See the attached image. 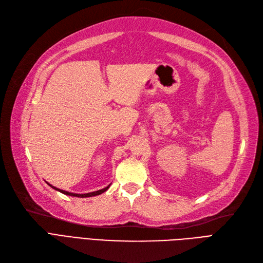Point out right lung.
Masks as SVG:
<instances>
[{
    "mask_svg": "<svg viewBox=\"0 0 263 263\" xmlns=\"http://www.w3.org/2000/svg\"><path fill=\"white\" fill-rule=\"evenodd\" d=\"M50 187H52L53 189L60 191L61 193L63 194H66V196H72V197H79V198H87V197H95V196H98V194H101L103 192H105L106 190H108V188L110 187V184L108 185V187L101 189V190H98V191H94V192H89V193H84V194H78V193H72V192H67V191H64V190H61V189H58L55 187H53V185H51L50 183H48Z\"/></svg>",
    "mask_w": 263,
    "mask_h": 263,
    "instance_id": "obj_1",
    "label": "right lung"
}]
</instances>
